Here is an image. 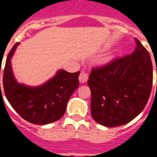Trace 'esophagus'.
<instances>
[{
  "label": "esophagus",
  "instance_id": "esophagus-1",
  "mask_svg": "<svg viewBox=\"0 0 157 157\" xmlns=\"http://www.w3.org/2000/svg\"><path fill=\"white\" fill-rule=\"evenodd\" d=\"M89 80V75L85 72H81L80 76H79V81L81 83H85Z\"/></svg>",
  "mask_w": 157,
  "mask_h": 157
}]
</instances>
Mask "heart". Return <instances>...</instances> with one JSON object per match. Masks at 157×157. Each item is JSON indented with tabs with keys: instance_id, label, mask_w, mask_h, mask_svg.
Listing matches in <instances>:
<instances>
[{
	"instance_id": "b5f03b06",
	"label": "heart",
	"mask_w": 157,
	"mask_h": 157,
	"mask_svg": "<svg viewBox=\"0 0 157 157\" xmlns=\"http://www.w3.org/2000/svg\"><path fill=\"white\" fill-rule=\"evenodd\" d=\"M113 57L112 56H107L106 57H105V58L103 59L102 62H103L104 64H108V63H109L112 60H113Z\"/></svg>"
}]
</instances>
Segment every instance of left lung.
<instances>
[{"mask_svg": "<svg viewBox=\"0 0 157 157\" xmlns=\"http://www.w3.org/2000/svg\"><path fill=\"white\" fill-rule=\"evenodd\" d=\"M135 41L132 53L93 68L89 75L92 117L105 127L121 126L132 121L143 111L150 97L152 60L139 40L135 38Z\"/></svg>", "mask_w": 157, "mask_h": 157, "instance_id": "1", "label": "left lung"}]
</instances>
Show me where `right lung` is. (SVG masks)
Segmentation results:
<instances>
[{
	"mask_svg": "<svg viewBox=\"0 0 157 157\" xmlns=\"http://www.w3.org/2000/svg\"><path fill=\"white\" fill-rule=\"evenodd\" d=\"M19 44H14L6 59L3 75L5 97L14 110L30 123L42 125L58 121L64 115L70 97L78 88L80 72L71 73L60 69L53 77L36 87L19 84L11 64Z\"/></svg>",
	"mask_w": 157,
	"mask_h": 157,
	"instance_id": "1",
	"label": "right lung"
}]
</instances>
